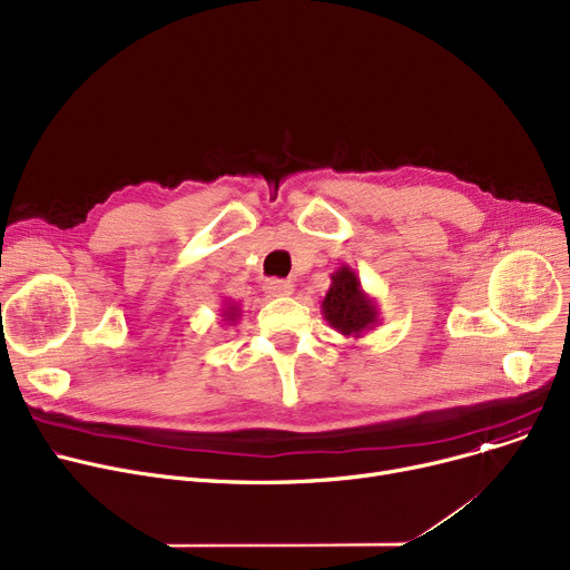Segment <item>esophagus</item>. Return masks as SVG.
<instances>
[{"mask_svg":"<svg viewBox=\"0 0 570 570\" xmlns=\"http://www.w3.org/2000/svg\"><path fill=\"white\" fill-rule=\"evenodd\" d=\"M293 291H295L293 282H284V279H269V282H265V293L269 297H286Z\"/></svg>","mask_w":570,"mask_h":570,"instance_id":"34e87169","label":"esophagus"}]
</instances>
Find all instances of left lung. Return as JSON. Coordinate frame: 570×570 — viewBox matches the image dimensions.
I'll return each mask as SVG.
<instances>
[{
  "instance_id": "left-lung-1",
  "label": "left lung",
  "mask_w": 570,
  "mask_h": 570,
  "mask_svg": "<svg viewBox=\"0 0 570 570\" xmlns=\"http://www.w3.org/2000/svg\"><path fill=\"white\" fill-rule=\"evenodd\" d=\"M321 312L340 335L353 340L374 331L381 321L376 301L363 288L361 277L348 265H342L331 275V288L323 297Z\"/></svg>"
}]
</instances>
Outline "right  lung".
Listing matches in <instances>:
<instances>
[{
	"label": "right lung",
	"instance_id": "add662e5",
	"mask_svg": "<svg viewBox=\"0 0 570 570\" xmlns=\"http://www.w3.org/2000/svg\"><path fill=\"white\" fill-rule=\"evenodd\" d=\"M239 312H243V309L237 307V303L226 301V303H224V307H222V316H224L226 325H235V321L239 318Z\"/></svg>",
	"mask_w": 570,
	"mask_h": 570
}]
</instances>
